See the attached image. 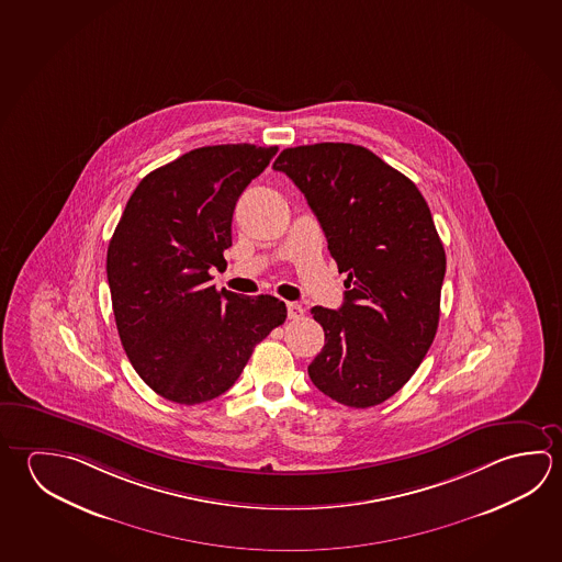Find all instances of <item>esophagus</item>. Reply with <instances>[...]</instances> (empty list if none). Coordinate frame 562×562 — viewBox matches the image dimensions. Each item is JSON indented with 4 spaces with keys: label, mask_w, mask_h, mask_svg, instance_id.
Instances as JSON below:
<instances>
[{
    "label": "esophagus",
    "mask_w": 562,
    "mask_h": 562,
    "mask_svg": "<svg viewBox=\"0 0 562 562\" xmlns=\"http://www.w3.org/2000/svg\"><path fill=\"white\" fill-rule=\"evenodd\" d=\"M304 314L305 310L302 305L295 304V302H290V304H288V317H290V319H294V322L295 319H302Z\"/></svg>",
    "instance_id": "1"
}]
</instances>
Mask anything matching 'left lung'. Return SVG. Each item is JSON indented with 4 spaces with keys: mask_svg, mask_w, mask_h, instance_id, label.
<instances>
[{
    "mask_svg": "<svg viewBox=\"0 0 562 562\" xmlns=\"http://www.w3.org/2000/svg\"><path fill=\"white\" fill-rule=\"evenodd\" d=\"M272 168L304 193L347 274L339 310L312 307L325 345L310 379L351 408L384 403L423 363L440 319L446 252L428 203L363 146L288 148Z\"/></svg>",
    "mask_w": 562,
    "mask_h": 562,
    "instance_id": "1",
    "label": "left lung"
}]
</instances>
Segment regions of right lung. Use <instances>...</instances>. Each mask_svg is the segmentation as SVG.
Here are the masks:
<instances>
[{"instance_id": "add662e5", "label": "right lung", "mask_w": 562, "mask_h": 562, "mask_svg": "<svg viewBox=\"0 0 562 562\" xmlns=\"http://www.w3.org/2000/svg\"><path fill=\"white\" fill-rule=\"evenodd\" d=\"M277 146L191 149L134 189L106 255L120 341L144 383L179 404L207 403L237 381L250 355L285 322L274 295L218 292L240 193Z\"/></svg>"}]
</instances>
